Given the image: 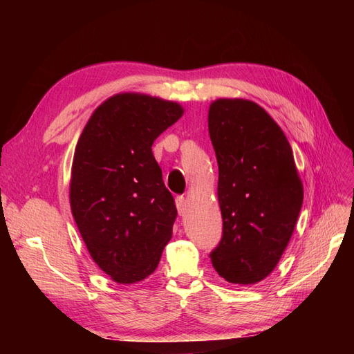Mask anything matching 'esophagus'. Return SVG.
Listing matches in <instances>:
<instances>
[{
	"label": "esophagus",
	"mask_w": 354,
	"mask_h": 354,
	"mask_svg": "<svg viewBox=\"0 0 354 354\" xmlns=\"http://www.w3.org/2000/svg\"><path fill=\"white\" fill-rule=\"evenodd\" d=\"M176 205H177V211H178L180 216H185V214H186L187 209H189L187 201H186V198H183V196H178V198L176 199Z\"/></svg>",
	"instance_id": "obj_1"
}]
</instances>
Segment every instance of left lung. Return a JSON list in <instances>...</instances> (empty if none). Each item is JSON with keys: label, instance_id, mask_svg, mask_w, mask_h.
Returning <instances> with one entry per match:
<instances>
[{"label": "left lung", "instance_id": "1", "mask_svg": "<svg viewBox=\"0 0 354 354\" xmlns=\"http://www.w3.org/2000/svg\"><path fill=\"white\" fill-rule=\"evenodd\" d=\"M218 164L223 236L209 257L230 283L269 276L291 239L303 205V181L281 127L261 106L218 99L208 111Z\"/></svg>", "mask_w": 354, "mask_h": 354}]
</instances>
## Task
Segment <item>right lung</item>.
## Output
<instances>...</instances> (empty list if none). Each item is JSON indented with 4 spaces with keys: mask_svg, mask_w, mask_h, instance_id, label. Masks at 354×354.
Returning a JSON list of instances; mask_svg holds the SVG:
<instances>
[{
    "mask_svg": "<svg viewBox=\"0 0 354 354\" xmlns=\"http://www.w3.org/2000/svg\"><path fill=\"white\" fill-rule=\"evenodd\" d=\"M185 109L142 93L104 100L75 147L69 201L94 263L118 283L140 282L173 236L176 202L152 145Z\"/></svg>",
    "mask_w": 354,
    "mask_h": 354,
    "instance_id": "1",
    "label": "right lung"
}]
</instances>
